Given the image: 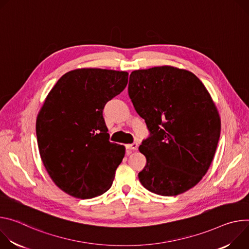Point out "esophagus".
Wrapping results in <instances>:
<instances>
[{
  "label": "esophagus",
  "mask_w": 249,
  "mask_h": 249,
  "mask_svg": "<svg viewBox=\"0 0 249 249\" xmlns=\"http://www.w3.org/2000/svg\"><path fill=\"white\" fill-rule=\"evenodd\" d=\"M137 143L136 142H133V143H130V144H126L125 145V147H126V149H128V150H136L137 149Z\"/></svg>",
  "instance_id": "esophagus-1"
}]
</instances>
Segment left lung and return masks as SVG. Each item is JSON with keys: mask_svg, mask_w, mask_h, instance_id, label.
I'll return each mask as SVG.
<instances>
[{"mask_svg": "<svg viewBox=\"0 0 249 249\" xmlns=\"http://www.w3.org/2000/svg\"><path fill=\"white\" fill-rule=\"evenodd\" d=\"M128 96L150 136L140 145L146 164L142 185L160 196H177L208 172L220 133L216 106L202 81L173 66L134 70Z\"/></svg>", "mask_w": 249, "mask_h": 249, "instance_id": "8db88e82", "label": "left lung"}]
</instances>
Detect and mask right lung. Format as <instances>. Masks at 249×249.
I'll use <instances>...</instances> for the list:
<instances>
[{
	"mask_svg": "<svg viewBox=\"0 0 249 249\" xmlns=\"http://www.w3.org/2000/svg\"><path fill=\"white\" fill-rule=\"evenodd\" d=\"M127 80L125 71L79 68L64 74L45 98L36 119L39 154L66 194L91 199L112 186L125 148L108 142L103 109Z\"/></svg>",
	"mask_w": 249,
	"mask_h": 249,
	"instance_id": "1",
	"label": "right lung"
}]
</instances>
